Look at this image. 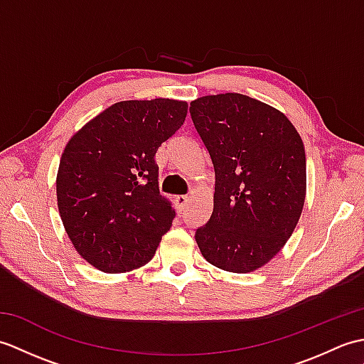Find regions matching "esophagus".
Wrapping results in <instances>:
<instances>
[{
	"label": "esophagus",
	"mask_w": 364,
	"mask_h": 364,
	"mask_svg": "<svg viewBox=\"0 0 364 364\" xmlns=\"http://www.w3.org/2000/svg\"><path fill=\"white\" fill-rule=\"evenodd\" d=\"M175 203H176V210L181 213V211L186 210V206L189 203V197L188 196H176L175 197Z\"/></svg>",
	"instance_id": "obj_1"
}]
</instances>
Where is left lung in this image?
<instances>
[{
	"instance_id": "obj_1",
	"label": "left lung",
	"mask_w": 364,
	"mask_h": 364,
	"mask_svg": "<svg viewBox=\"0 0 364 364\" xmlns=\"http://www.w3.org/2000/svg\"><path fill=\"white\" fill-rule=\"evenodd\" d=\"M214 166V210L196 241L213 266L247 274L291 237L304 210V142L286 115L242 94L197 98L189 107Z\"/></svg>"
}]
</instances>
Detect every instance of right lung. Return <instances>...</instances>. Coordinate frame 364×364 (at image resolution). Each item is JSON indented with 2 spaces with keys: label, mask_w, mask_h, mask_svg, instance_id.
I'll return each mask as SVG.
<instances>
[{
  "label": "right lung",
  "mask_w": 364,
  "mask_h": 364,
  "mask_svg": "<svg viewBox=\"0 0 364 364\" xmlns=\"http://www.w3.org/2000/svg\"><path fill=\"white\" fill-rule=\"evenodd\" d=\"M186 114V102L129 100L68 141L56 180L59 214L76 252L102 272L146 264L172 227L175 211L159 194L154 154Z\"/></svg>",
  "instance_id": "add662e5"
}]
</instances>
